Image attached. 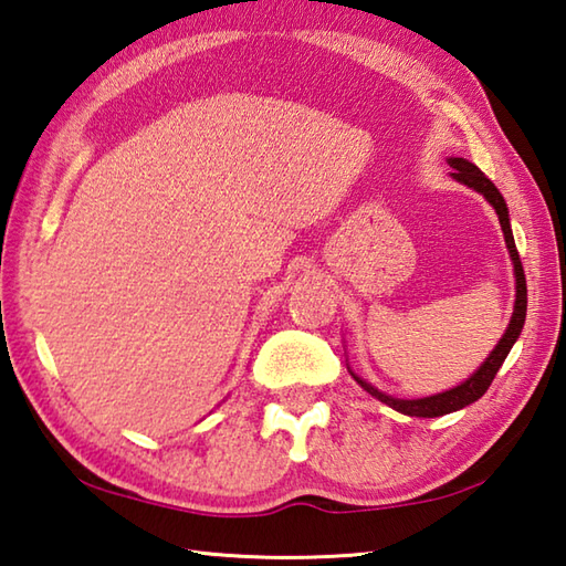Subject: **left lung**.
I'll list each match as a JSON object with an SVG mask.
<instances>
[{
	"instance_id": "1",
	"label": "left lung",
	"mask_w": 566,
	"mask_h": 566,
	"mask_svg": "<svg viewBox=\"0 0 566 566\" xmlns=\"http://www.w3.org/2000/svg\"><path fill=\"white\" fill-rule=\"evenodd\" d=\"M449 166L454 168V180L464 182V186L474 188L476 192H481L483 198H486L495 214H499V222L503 229V237H505V247H509V253L513 259V273H515V305H513V317H511V325L505 329V334L501 337V342L495 344V349L489 354V359L479 366V371L467 378L464 384L452 388V390H444V394H437L430 398H415V400H402V398H394V396H386L380 394L378 388H374L371 384H366L364 378L354 376L356 384H359L366 394H371L374 398H378L380 402H386L394 410L402 412V415H410V418H440V415L447 412H454L471 406V402L479 400L483 394H486L491 380L499 374V368L503 366L505 356L513 349L515 339L521 337L523 325H525V313H527V285H525V271H523V263L521 256H517V249H515V239H513V229H511V219H509V207H505L503 195L499 192V188L493 186V182L483 176V172L474 166L469 164L467 158H449Z\"/></svg>"
}]
</instances>
